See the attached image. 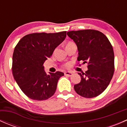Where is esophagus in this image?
Instances as JSON below:
<instances>
[{"label": "esophagus", "mask_w": 127, "mask_h": 127, "mask_svg": "<svg viewBox=\"0 0 127 127\" xmlns=\"http://www.w3.org/2000/svg\"><path fill=\"white\" fill-rule=\"evenodd\" d=\"M64 75H66V76H72L73 75V73L71 72H65Z\"/></svg>", "instance_id": "34e87169"}]
</instances>
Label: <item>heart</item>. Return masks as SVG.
<instances>
[{
  "instance_id": "b5f03b06",
  "label": "heart",
  "mask_w": 127,
  "mask_h": 127,
  "mask_svg": "<svg viewBox=\"0 0 127 127\" xmlns=\"http://www.w3.org/2000/svg\"><path fill=\"white\" fill-rule=\"evenodd\" d=\"M65 66H66V67H69V64H67L65 65Z\"/></svg>"
}]
</instances>
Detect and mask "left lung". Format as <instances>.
Here are the masks:
<instances>
[{"label":"left lung","mask_w":127,"mask_h":127,"mask_svg":"<svg viewBox=\"0 0 127 127\" xmlns=\"http://www.w3.org/2000/svg\"><path fill=\"white\" fill-rule=\"evenodd\" d=\"M67 35L77 47V60L88 64L85 73L78 72L81 81L74 85L77 94L84 98H93L106 90L114 72V54L107 37L92 29L69 31Z\"/></svg>","instance_id":"1"}]
</instances>
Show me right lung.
Returning a JSON list of instances; mask_svg holds the SVG:
<instances>
[{
    "mask_svg": "<svg viewBox=\"0 0 127 127\" xmlns=\"http://www.w3.org/2000/svg\"><path fill=\"white\" fill-rule=\"evenodd\" d=\"M66 37V31L33 33L22 38L13 55L12 72L23 92L31 99L42 101L54 95L58 81L64 73L47 74L43 63Z\"/></svg>",
    "mask_w": 127,
    "mask_h": 127,
    "instance_id": "obj_1",
    "label": "right lung"
}]
</instances>
